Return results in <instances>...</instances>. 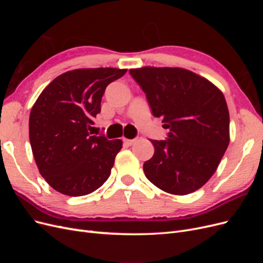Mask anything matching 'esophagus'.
<instances>
[{
	"instance_id": "esophagus-1",
	"label": "esophagus",
	"mask_w": 263,
	"mask_h": 263,
	"mask_svg": "<svg viewBox=\"0 0 263 263\" xmlns=\"http://www.w3.org/2000/svg\"><path fill=\"white\" fill-rule=\"evenodd\" d=\"M135 141H136V139H126V138H124V144L127 145V146L134 145Z\"/></svg>"
}]
</instances>
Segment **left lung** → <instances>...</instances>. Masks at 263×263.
<instances>
[{
  "label": "left lung",
  "instance_id": "1",
  "mask_svg": "<svg viewBox=\"0 0 263 263\" xmlns=\"http://www.w3.org/2000/svg\"><path fill=\"white\" fill-rule=\"evenodd\" d=\"M129 73L146 94L151 113L169 129L150 140L147 179L166 193L185 195L216 171L229 144V113L222 93L206 79L181 68L144 67Z\"/></svg>",
  "mask_w": 263,
  "mask_h": 263
}]
</instances>
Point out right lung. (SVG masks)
Here are the masks:
<instances>
[{
    "label": "right lung",
    "mask_w": 263,
    "mask_h": 263,
    "mask_svg": "<svg viewBox=\"0 0 263 263\" xmlns=\"http://www.w3.org/2000/svg\"><path fill=\"white\" fill-rule=\"evenodd\" d=\"M126 69L68 71L39 95L29 115V141L38 170L48 184L69 196L94 192L108 179L119 139L108 140L89 130L101 112L106 86Z\"/></svg>",
    "instance_id": "obj_1"
}]
</instances>
